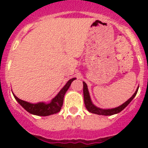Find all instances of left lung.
<instances>
[{"mask_svg": "<svg viewBox=\"0 0 148 148\" xmlns=\"http://www.w3.org/2000/svg\"><path fill=\"white\" fill-rule=\"evenodd\" d=\"M83 92H84V104H85L86 108L87 109V110L89 112L92 113H95V114L98 115H102V116H112V115L116 114V113H120L121 110L125 109L128 104H130V101L133 99V98L135 97L136 95L137 92H138V89L136 90L135 93L133 94L131 96V98L128 99L127 101H125L124 104H121V106L118 107V108H113V109H100V108L95 107L93 104L92 103V101L90 99V93H89L88 88H87V85L86 84L85 82H83Z\"/></svg>", "mask_w": 148, "mask_h": 148, "instance_id": "left-lung-1", "label": "left lung"}]
</instances>
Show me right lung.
I'll use <instances>...</instances> for the list:
<instances>
[{"mask_svg":"<svg viewBox=\"0 0 148 148\" xmlns=\"http://www.w3.org/2000/svg\"><path fill=\"white\" fill-rule=\"evenodd\" d=\"M75 78H73L67 82V83L65 84V86L60 90L58 95H56L54 99H52L51 102L49 104H46L44 102H39L37 104H31L25 101H23L21 99H18L16 95H14L15 99H16L21 105L23 107L27 112H29L31 114L36 115V116H47L49 115L56 114L58 113L61 109V107L64 102V97L67 91V90L70 87L72 82L75 80Z\"/></svg>","mask_w":148,"mask_h":148,"instance_id":"right-lung-1","label":"right lung"}]
</instances>
